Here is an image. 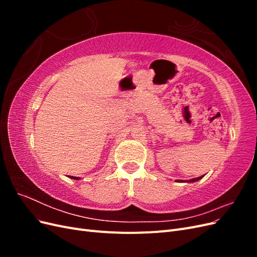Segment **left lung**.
Here are the masks:
<instances>
[{
	"label": "left lung",
	"mask_w": 257,
	"mask_h": 257,
	"mask_svg": "<svg viewBox=\"0 0 257 257\" xmlns=\"http://www.w3.org/2000/svg\"><path fill=\"white\" fill-rule=\"evenodd\" d=\"M203 177H198V178H194V179H191V180H188V182H195V181H198L199 179H201Z\"/></svg>",
	"instance_id": "obj_1"
}]
</instances>
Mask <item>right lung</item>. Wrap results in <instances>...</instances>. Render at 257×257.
<instances>
[{"label": "right lung", "instance_id": "right-lung-1", "mask_svg": "<svg viewBox=\"0 0 257 257\" xmlns=\"http://www.w3.org/2000/svg\"><path fill=\"white\" fill-rule=\"evenodd\" d=\"M71 178H73V179H78L77 177H71Z\"/></svg>", "mask_w": 257, "mask_h": 257}]
</instances>
